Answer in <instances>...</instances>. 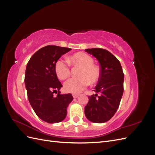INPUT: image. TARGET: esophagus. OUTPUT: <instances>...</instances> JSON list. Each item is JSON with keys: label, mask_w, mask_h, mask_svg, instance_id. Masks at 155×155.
Instances as JSON below:
<instances>
[{"label": "esophagus", "mask_w": 155, "mask_h": 155, "mask_svg": "<svg viewBox=\"0 0 155 155\" xmlns=\"http://www.w3.org/2000/svg\"><path fill=\"white\" fill-rule=\"evenodd\" d=\"M72 96L74 98H77L79 96V94H73Z\"/></svg>", "instance_id": "obj_1"}]
</instances>
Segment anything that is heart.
<instances>
[{
	"label": "heart",
	"mask_w": 155,
	"mask_h": 155,
	"mask_svg": "<svg viewBox=\"0 0 155 155\" xmlns=\"http://www.w3.org/2000/svg\"><path fill=\"white\" fill-rule=\"evenodd\" d=\"M73 65L81 67L79 78H70L64 84V91L68 93L77 94L82 92L89 83H96L100 78V70L94 64V59L90 55L83 52L74 54L68 58ZM55 72L60 79H67L70 74V67L67 60L59 59L55 64Z\"/></svg>",
	"instance_id": "obj_1"
}]
</instances>
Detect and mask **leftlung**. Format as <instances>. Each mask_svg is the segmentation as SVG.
<instances>
[{
	"label": "left lung",
	"instance_id": "8db88e82",
	"mask_svg": "<svg viewBox=\"0 0 155 155\" xmlns=\"http://www.w3.org/2000/svg\"><path fill=\"white\" fill-rule=\"evenodd\" d=\"M100 64V78L94 88L96 94L89 96L85 107L87 118L94 123H104L114 115L124 93V74L119 60L103 48L85 50Z\"/></svg>",
	"mask_w": 155,
	"mask_h": 155
}]
</instances>
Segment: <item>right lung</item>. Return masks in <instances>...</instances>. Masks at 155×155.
<instances>
[{
    "label": "right lung",
    "mask_w": 155,
    "mask_h": 155,
    "mask_svg": "<svg viewBox=\"0 0 155 155\" xmlns=\"http://www.w3.org/2000/svg\"><path fill=\"white\" fill-rule=\"evenodd\" d=\"M71 50L46 46L37 51L27 64L25 82L28 98L37 116L47 123L63 121L73 100L71 94H61L59 90L63 85L55 72L56 61Z\"/></svg>",
    "instance_id": "obj_1"
}]
</instances>
